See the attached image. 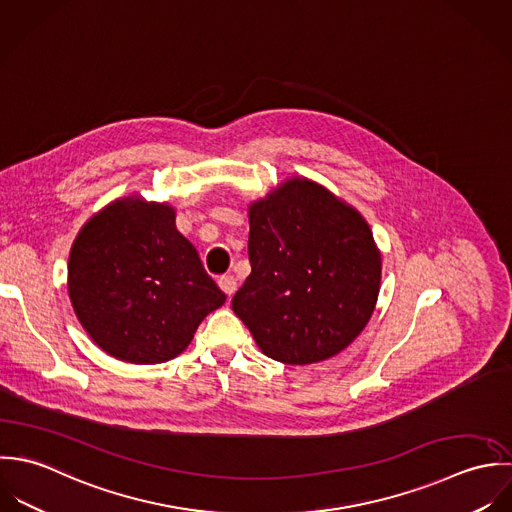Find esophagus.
Masks as SVG:
<instances>
[{
  "instance_id": "esophagus-1",
  "label": "esophagus",
  "mask_w": 512,
  "mask_h": 512,
  "mask_svg": "<svg viewBox=\"0 0 512 512\" xmlns=\"http://www.w3.org/2000/svg\"><path fill=\"white\" fill-rule=\"evenodd\" d=\"M217 283H219L221 291H223L227 297H231V295L237 291V279H235L233 275H221V277L217 279Z\"/></svg>"
}]
</instances>
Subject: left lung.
Returning <instances> with one entry per match:
<instances>
[{
  "label": "left lung",
  "instance_id": "left-lung-1",
  "mask_svg": "<svg viewBox=\"0 0 512 512\" xmlns=\"http://www.w3.org/2000/svg\"><path fill=\"white\" fill-rule=\"evenodd\" d=\"M251 273L231 299L259 348L285 364L344 350L368 324L382 259L364 217L308 180L249 209Z\"/></svg>",
  "mask_w": 512,
  "mask_h": 512
}]
</instances>
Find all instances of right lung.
<instances>
[{
    "mask_svg": "<svg viewBox=\"0 0 512 512\" xmlns=\"http://www.w3.org/2000/svg\"><path fill=\"white\" fill-rule=\"evenodd\" d=\"M69 297L104 352L132 364L176 358L225 303L174 209L140 198L116 200L85 223L69 257Z\"/></svg>",
    "mask_w": 512,
    "mask_h": 512,
    "instance_id": "add662e5",
    "label": "right lung"
}]
</instances>
